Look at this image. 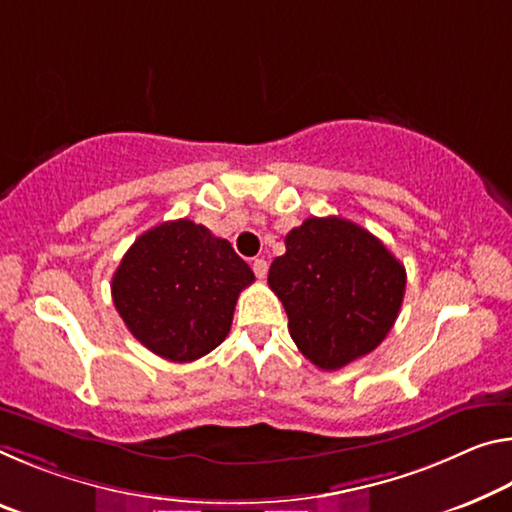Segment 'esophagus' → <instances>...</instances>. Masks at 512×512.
<instances>
[{"mask_svg":"<svg viewBox=\"0 0 512 512\" xmlns=\"http://www.w3.org/2000/svg\"><path fill=\"white\" fill-rule=\"evenodd\" d=\"M253 271L259 280L266 278V273H269V264H266V259H255L253 262Z\"/></svg>","mask_w":512,"mask_h":512,"instance_id":"obj_1","label":"esophagus"}]
</instances>
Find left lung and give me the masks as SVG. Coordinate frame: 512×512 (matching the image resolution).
<instances>
[{
    "label": "left lung",
    "mask_w": 512,
    "mask_h": 512,
    "mask_svg": "<svg viewBox=\"0 0 512 512\" xmlns=\"http://www.w3.org/2000/svg\"><path fill=\"white\" fill-rule=\"evenodd\" d=\"M269 285L289 316L298 351L323 371L371 353L392 330L405 269L383 241L339 216L307 218L285 237Z\"/></svg>",
    "instance_id": "8db88e82"
}]
</instances>
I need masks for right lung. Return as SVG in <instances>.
<instances>
[{
	"mask_svg": "<svg viewBox=\"0 0 512 512\" xmlns=\"http://www.w3.org/2000/svg\"><path fill=\"white\" fill-rule=\"evenodd\" d=\"M255 282L230 241L193 221L143 232L113 273V305L159 358L193 362L223 342L241 289Z\"/></svg>",
	"mask_w": 512,
	"mask_h": 512,
	"instance_id": "right-lung-1",
	"label": "right lung"
}]
</instances>
